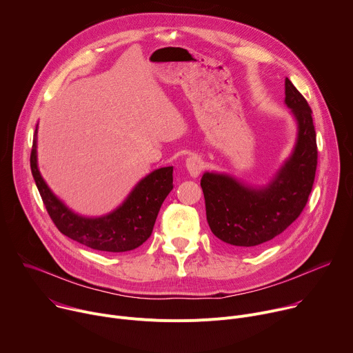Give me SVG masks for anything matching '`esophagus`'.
I'll return each instance as SVG.
<instances>
[{
    "label": "esophagus",
    "instance_id": "esophagus-1",
    "mask_svg": "<svg viewBox=\"0 0 353 353\" xmlns=\"http://www.w3.org/2000/svg\"><path fill=\"white\" fill-rule=\"evenodd\" d=\"M185 168H187V170H188V173H190V176L191 177H196L199 173H201V170H203V168H204V162H203V159H201L199 157H190V158H187V161H185Z\"/></svg>",
    "mask_w": 353,
    "mask_h": 353
}]
</instances>
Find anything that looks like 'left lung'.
I'll return each instance as SVG.
<instances>
[{"mask_svg": "<svg viewBox=\"0 0 353 353\" xmlns=\"http://www.w3.org/2000/svg\"><path fill=\"white\" fill-rule=\"evenodd\" d=\"M285 103L299 134L294 150L265 188H248L223 174L204 173L201 188L212 233L237 248L259 247L286 230L303 212L317 169V141L312 109L293 83L285 79Z\"/></svg>", "mask_w": 353, "mask_h": 353, "instance_id": "obj_1", "label": "left lung"}]
</instances>
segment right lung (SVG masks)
<instances>
[{"label":"right lung","instance_id":"obj_1","mask_svg":"<svg viewBox=\"0 0 353 353\" xmlns=\"http://www.w3.org/2000/svg\"><path fill=\"white\" fill-rule=\"evenodd\" d=\"M36 135L30 152V169L47 214L67 237L99 251L125 253L145 243L152 234L165 198L173 188V168H162L138 183L125 203L103 218H82L71 212L50 191L40 176L36 159Z\"/></svg>","mask_w":353,"mask_h":353}]
</instances>
